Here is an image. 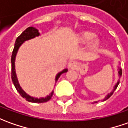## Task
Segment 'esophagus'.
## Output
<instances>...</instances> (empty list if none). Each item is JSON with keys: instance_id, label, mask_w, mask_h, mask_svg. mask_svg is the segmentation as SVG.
<instances>
[{"instance_id": "34e87169", "label": "esophagus", "mask_w": 128, "mask_h": 128, "mask_svg": "<svg viewBox=\"0 0 128 128\" xmlns=\"http://www.w3.org/2000/svg\"><path fill=\"white\" fill-rule=\"evenodd\" d=\"M77 66V63L74 62V61H70L68 63V67L69 68H75Z\"/></svg>"}]
</instances>
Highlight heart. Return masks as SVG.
I'll return each instance as SVG.
<instances>
[{
	"label": "heart",
	"mask_w": 128,
	"mask_h": 128,
	"mask_svg": "<svg viewBox=\"0 0 128 128\" xmlns=\"http://www.w3.org/2000/svg\"><path fill=\"white\" fill-rule=\"evenodd\" d=\"M96 34L90 31H82L75 35L73 42L76 45H86L88 43V50L90 52L96 51L100 46V39L95 38Z\"/></svg>",
	"instance_id": "obj_1"
}]
</instances>
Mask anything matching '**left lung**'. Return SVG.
<instances>
[{
  "instance_id": "1",
  "label": "left lung",
  "mask_w": 128,
  "mask_h": 128,
  "mask_svg": "<svg viewBox=\"0 0 128 128\" xmlns=\"http://www.w3.org/2000/svg\"><path fill=\"white\" fill-rule=\"evenodd\" d=\"M118 73L119 78H120V76H121V75H122V69H121V68H120V67H118ZM119 82H120V80H118V82H116V84L115 86H114V90H112V92H111L110 93L108 94L107 95H106V97H104V100H102V101H103V102H104V101H106V100H108V99L109 97L112 96V94H113V93H114V91H115V90H116V89L117 88V87H118V86Z\"/></svg>"
}]
</instances>
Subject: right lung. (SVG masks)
Here are the masks:
<instances>
[{"instance_id":"1","label":"right lung","mask_w":128,"mask_h":128,"mask_svg":"<svg viewBox=\"0 0 128 128\" xmlns=\"http://www.w3.org/2000/svg\"><path fill=\"white\" fill-rule=\"evenodd\" d=\"M38 36H40V33L38 32V29H36V28L33 27V26L28 27L16 39V41H15V43H14V47L12 53V57H11V63H12V74H11V75H12V80L13 84H14L15 88L18 91V92L20 94L22 97L25 98L26 100H27L28 102H34V103H43V102H46L49 101L51 99V97H52L54 92L52 91L47 97H40V98H36V97H31L30 95H28V94L26 93L22 90V88H21V86H20V83L18 82V79L16 78V71H15L14 62H15V58H16V53L18 52V50L20 48V47L23 44V42H25L26 40H28L30 39L34 38L35 37ZM67 68H65L64 70L60 71V73H58L57 76H56V77H55V82H57V80L59 79V78L60 77V76L62 74L67 72Z\"/></svg>"}]
</instances>
